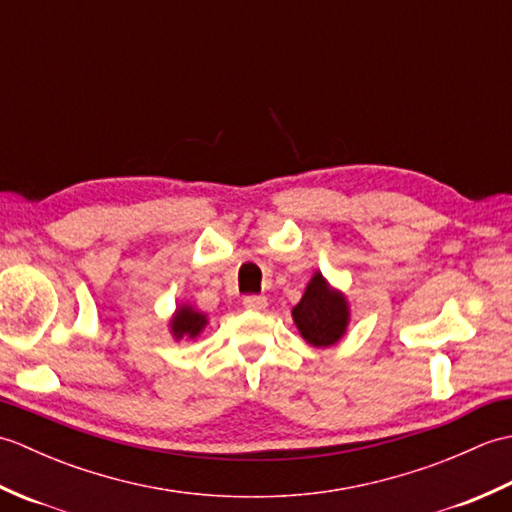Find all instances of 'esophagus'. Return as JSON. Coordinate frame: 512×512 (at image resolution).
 Here are the masks:
<instances>
[{
    "mask_svg": "<svg viewBox=\"0 0 512 512\" xmlns=\"http://www.w3.org/2000/svg\"><path fill=\"white\" fill-rule=\"evenodd\" d=\"M266 306H268V301L262 295L244 297V308H248V310H266Z\"/></svg>",
    "mask_w": 512,
    "mask_h": 512,
    "instance_id": "1",
    "label": "esophagus"
}]
</instances>
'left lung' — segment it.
Returning a JSON list of instances; mask_svg holds the SVG:
<instances>
[{"label":"left lung","mask_w":512,"mask_h":512,"mask_svg":"<svg viewBox=\"0 0 512 512\" xmlns=\"http://www.w3.org/2000/svg\"><path fill=\"white\" fill-rule=\"evenodd\" d=\"M292 319L310 345L330 347L345 334L350 308L341 292L332 290L323 275L317 273L310 279L301 301L292 308Z\"/></svg>","instance_id":"obj_1"}]
</instances>
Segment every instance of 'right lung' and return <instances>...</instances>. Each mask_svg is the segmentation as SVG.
I'll return each instance as SVG.
<instances>
[{"mask_svg": "<svg viewBox=\"0 0 512 512\" xmlns=\"http://www.w3.org/2000/svg\"><path fill=\"white\" fill-rule=\"evenodd\" d=\"M206 325V317L202 312L193 310L191 306H180L176 317L171 319V332L176 339H182V336H189V339H195Z\"/></svg>", "mask_w": 512, "mask_h": 512, "instance_id": "1", "label": "right lung"}]
</instances>
